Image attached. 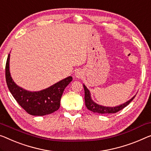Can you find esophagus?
I'll return each instance as SVG.
<instances>
[{
    "label": "esophagus",
    "instance_id": "obj_1",
    "mask_svg": "<svg viewBox=\"0 0 151 151\" xmlns=\"http://www.w3.org/2000/svg\"><path fill=\"white\" fill-rule=\"evenodd\" d=\"M75 75L76 78H81L83 75V72L81 70H77L75 72Z\"/></svg>",
    "mask_w": 151,
    "mask_h": 151
}]
</instances>
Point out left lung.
I'll return each mask as SVG.
<instances>
[{
  "label": "left lung",
  "mask_w": 151,
  "mask_h": 151,
  "mask_svg": "<svg viewBox=\"0 0 151 151\" xmlns=\"http://www.w3.org/2000/svg\"><path fill=\"white\" fill-rule=\"evenodd\" d=\"M83 87H84L85 90V106H86L87 109L93 112H97V113L100 114H110V113H116V112H119L121 110L124 109L125 107L129 104L132 100H134L135 98V95L133 96L130 100H129L127 102L123 103L122 104H120L114 107H110V106H104L98 104L96 103L94 101L92 100L91 93H90L89 90L87 89V87L83 84Z\"/></svg>",
  "instance_id": "8db88e82"
}]
</instances>
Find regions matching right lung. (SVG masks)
Returning a JSON list of instances; mask_svg holds the SVG:
<instances>
[{"instance_id":"obj_1","label":"right lung","mask_w":151,"mask_h":151,"mask_svg":"<svg viewBox=\"0 0 151 151\" xmlns=\"http://www.w3.org/2000/svg\"><path fill=\"white\" fill-rule=\"evenodd\" d=\"M9 60L10 53L6 63V81L11 93L18 104L28 114L34 116H43L58 111L64 90L73 81V77L69 76L40 91H28L13 81L10 73Z\"/></svg>"}]
</instances>
